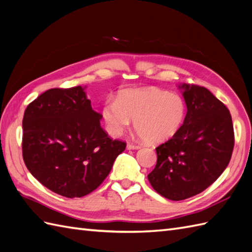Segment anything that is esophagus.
<instances>
[{
    "label": "esophagus",
    "mask_w": 252,
    "mask_h": 252,
    "mask_svg": "<svg viewBox=\"0 0 252 252\" xmlns=\"http://www.w3.org/2000/svg\"><path fill=\"white\" fill-rule=\"evenodd\" d=\"M140 145H136V144H132V143H127V150H139L140 149Z\"/></svg>",
    "instance_id": "esophagus-1"
}]
</instances>
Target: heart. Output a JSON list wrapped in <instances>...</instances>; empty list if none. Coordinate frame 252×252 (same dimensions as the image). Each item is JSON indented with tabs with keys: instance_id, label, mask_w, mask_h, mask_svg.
Returning <instances> with one entry per match:
<instances>
[{
	"instance_id": "heart-1",
	"label": "heart",
	"mask_w": 252,
	"mask_h": 252,
	"mask_svg": "<svg viewBox=\"0 0 252 252\" xmlns=\"http://www.w3.org/2000/svg\"><path fill=\"white\" fill-rule=\"evenodd\" d=\"M187 115L184 98L155 87L122 90L118 99L108 100L102 118L112 136H121L133 120V127L145 142L162 143L180 131Z\"/></svg>"
}]
</instances>
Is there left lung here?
Segmentation results:
<instances>
[{"mask_svg":"<svg viewBox=\"0 0 252 252\" xmlns=\"http://www.w3.org/2000/svg\"><path fill=\"white\" fill-rule=\"evenodd\" d=\"M187 106L175 136L156 147L157 163L147 175L152 187L172 201L205 190L228 167L234 147L230 111L210 91L182 84Z\"/></svg>","mask_w":252,"mask_h":252,"instance_id":"left-lung-1","label":"left lung"}]
</instances>
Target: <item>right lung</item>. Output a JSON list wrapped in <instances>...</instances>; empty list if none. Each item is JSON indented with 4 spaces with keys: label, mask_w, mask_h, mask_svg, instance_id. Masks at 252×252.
I'll use <instances>...</instances> for the list:
<instances>
[{
    "label": "right lung",
    "mask_w": 252,
    "mask_h": 252,
    "mask_svg": "<svg viewBox=\"0 0 252 252\" xmlns=\"http://www.w3.org/2000/svg\"><path fill=\"white\" fill-rule=\"evenodd\" d=\"M85 88L51 89L24 111L22 156L28 170L51 191L81 198L100 185L126 143L100 126Z\"/></svg>",
    "instance_id": "add662e5"
}]
</instances>
